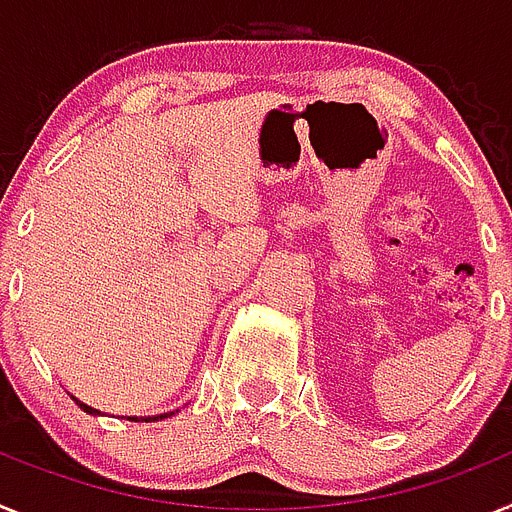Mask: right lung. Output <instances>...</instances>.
Returning a JSON list of instances; mask_svg holds the SVG:
<instances>
[{"mask_svg": "<svg viewBox=\"0 0 512 512\" xmlns=\"http://www.w3.org/2000/svg\"><path fill=\"white\" fill-rule=\"evenodd\" d=\"M72 399H74V396H72ZM74 404L80 406L82 412H87V414H100L98 409H93V406L82 404V401H77V399H74ZM173 414H176V412H170V414H157V417H129V419H131V422H139V419H142V422H155V419H168V417H173Z\"/></svg>", "mask_w": 512, "mask_h": 512, "instance_id": "right-lung-1", "label": "right lung"}]
</instances>
